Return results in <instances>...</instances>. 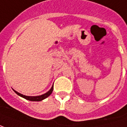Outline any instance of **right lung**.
Masks as SVG:
<instances>
[{"label": "right lung", "mask_w": 127, "mask_h": 127, "mask_svg": "<svg viewBox=\"0 0 127 127\" xmlns=\"http://www.w3.org/2000/svg\"><path fill=\"white\" fill-rule=\"evenodd\" d=\"M13 91L15 92L17 95H19L20 97H23V98H25L27 100H30V101H32V102H39V101H42L44 99L47 98L48 97H49L50 95H51V93H52V91H53V86H52V87H51V89H50L47 93H44V94H43L41 95H38V96H27V95H23L21 93L16 91L15 90H14V89H13Z\"/></svg>", "instance_id": "add662e5"}]
</instances>
